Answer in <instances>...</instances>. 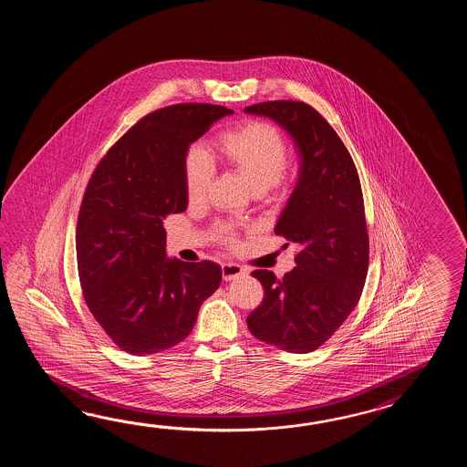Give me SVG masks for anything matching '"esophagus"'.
Returning <instances> with one entry per match:
<instances>
[{
    "instance_id": "34e87169",
    "label": "esophagus",
    "mask_w": 467,
    "mask_h": 467,
    "mask_svg": "<svg viewBox=\"0 0 467 467\" xmlns=\"http://www.w3.org/2000/svg\"><path fill=\"white\" fill-rule=\"evenodd\" d=\"M247 268L237 265V264H223L222 265V277L223 280H235L238 277H245L247 275Z\"/></svg>"
}]
</instances>
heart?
<instances>
[{"label":"heart","instance_id":"b5f03b06","mask_svg":"<svg viewBox=\"0 0 467 467\" xmlns=\"http://www.w3.org/2000/svg\"><path fill=\"white\" fill-rule=\"evenodd\" d=\"M215 145L223 163L247 180L255 193L275 187L287 165V141L282 131L262 119L222 131ZM210 180L209 157L197 145L190 147L183 159V182L190 202H199L205 197Z\"/></svg>","mask_w":467,"mask_h":467}]
</instances>
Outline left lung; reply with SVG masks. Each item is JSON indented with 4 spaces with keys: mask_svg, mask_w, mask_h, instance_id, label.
Returning <instances> with one entry per match:
<instances>
[{
    "mask_svg": "<svg viewBox=\"0 0 467 467\" xmlns=\"http://www.w3.org/2000/svg\"><path fill=\"white\" fill-rule=\"evenodd\" d=\"M245 113L274 119L296 143L298 179L275 225L297 244V267L277 278L254 270L265 296L247 317L254 337L307 354L337 330L368 277V235L358 169L342 140L307 103L277 99Z\"/></svg>",
    "mask_w": 467,
    "mask_h": 467,
    "instance_id": "left-lung-1",
    "label": "left lung"
}]
</instances>
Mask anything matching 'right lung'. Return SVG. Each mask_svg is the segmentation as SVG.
<instances>
[{
	"label": "right lung",
	"instance_id": "1",
	"mask_svg": "<svg viewBox=\"0 0 467 467\" xmlns=\"http://www.w3.org/2000/svg\"><path fill=\"white\" fill-rule=\"evenodd\" d=\"M234 109L180 103L121 137L93 171L79 207L77 258L89 312L119 348L147 356L189 336L222 268L169 258L163 220L185 212L190 145Z\"/></svg>",
	"mask_w": 467,
	"mask_h": 467
}]
</instances>
